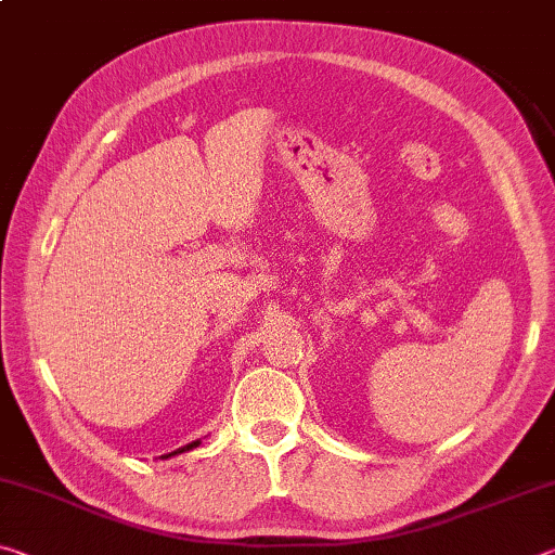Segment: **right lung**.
<instances>
[{
    "label": "right lung",
    "mask_w": 555,
    "mask_h": 555,
    "mask_svg": "<svg viewBox=\"0 0 555 555\" xmlns=\"http://www.w3.org/2000/svg\"><path fill=\"white\" fill-rule=\"evenodd\" d=\"M201 446V440H193V443H188V446H183V448H178V450H173V453H168V455H164V457H171V455H178V453H185V450H193V448H198Z\"/></svg>",
    "instance_id": "obj_1"
}]
</instances>
